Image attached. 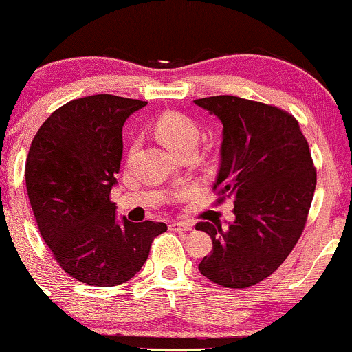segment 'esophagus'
<instances>
[{"label":"esophagus","mask_w":352,"mask_h":352,"mask_svg":"<svg viewBox=\"0 0 352 352\" xmlns=\"http://www.w3.org/2000/svg\"><path fill=\"white\" fill-rule=\"evenodd\" d=\"M170 230H177V232H185V230H191L193 229V224H190V222H182V221H173L170 222Z\"/></svg>","instance_id":"1"}]
</instances>
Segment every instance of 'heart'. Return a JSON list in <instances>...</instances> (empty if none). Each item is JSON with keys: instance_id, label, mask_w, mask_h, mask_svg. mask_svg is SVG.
Wrapping results in <instances>:
<instances>
[{"instance_id": "1", "label": "heart", "mask_w": 352, "mask_h": 352, "mask_svg": "<svg viewBox=\"0 0 352 352\" xmlns=\"http://www.w3.org/2000/svg\"><path fill=\"white\" fill-rule=\"evenodd\" d=\"M154 130L157 136L164 141V144L173 153L182 154L186 149H197L199 140V128L190 117L179 112H166L155 120ZM193 193L190 186H179L170 193L172 199L188 198Z\"/></svg>"}]
</instances>
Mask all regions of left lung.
<instances>
[{
  "label": "left lung",
  "mask_w": 352,
  "mask_h": 352,
  "mask_svg": "<svg viewBox=\"0 0 352 352\" xmlns=\"http://www.w3.org/2000/svg\"><path fill=\"white\" fill-rule=\"evenodd\" d=\"M222 123L216 203L234 201L235 221H201L212 250L198 265L209 281L245 289L273 274L304 232L317 170L299 122L286 110L235 96L197 99Z\"/></svg>",
  "instance_id": "obj_1"
}]
</instances>
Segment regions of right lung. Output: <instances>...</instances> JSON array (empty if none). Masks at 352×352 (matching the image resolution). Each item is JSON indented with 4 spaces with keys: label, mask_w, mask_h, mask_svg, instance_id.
<instances>
[{
    "label": "right lung",
    "mask_w": 352,
    "mask_h": 352,
    "mask_svg": "<svg viewBox=\"0 0 352 352\" xmlns=\"http://www.w3.org/2000/svg\"><path fill=\"white\" fill-rule=\"evenodd\" d=\"M146 104L112 94L74 99L43 122L30 144L25 186L40 235L56 263L89 286L126 283L167 230L164 222L118 224L110 201L123 123Z\"/></svg>",
    "instance_id": "right-lung-1"
}]
</instances>
